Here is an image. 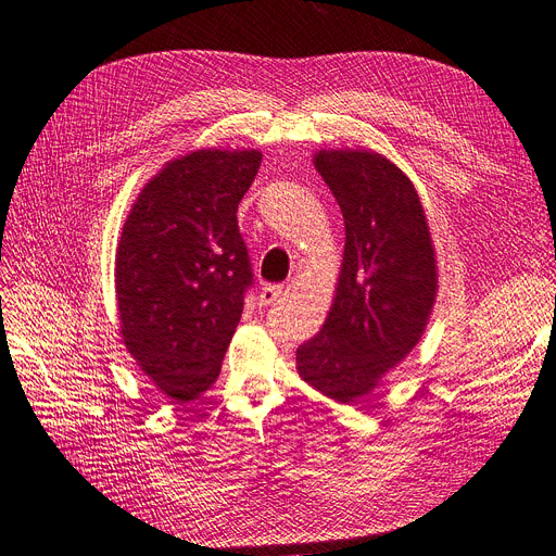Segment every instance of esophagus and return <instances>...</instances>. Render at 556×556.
Wrapping results in <instances>:
<instances>
[{
    "label": "esophagus",
    "mask_w": 556,
    "mask_h": 556,
    "mask_svg": "<svg viewBox=\"0 0 556 556\" xmlns=\"http://www.w3.org/2000/svg\"><path fill=\"white\" fill-rule=\"evenodd\" d=\"M280 294H282V285H266V287H262L257 301H260V305H271Z\"/></svg>",
    "instance_id": "esophagus-1"
}]
</instances>
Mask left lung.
<instances>
[{"label":"left lung","mask_w":556,"mask_h":556,"mask_svg":"<svg viewBox=\"0 0 556 556\" xmlns=\"http://www.w3.org/2000/svg\"><path fill=\"white\" fill-rule=\"evenodd\" d=\"M315 166L344 216V260L324 328L296 349V369L351 404L419 342L438 290L435 255L413 182L383 154L319 150Z\"/></svg>","instance_id":"1"}]
</instances>
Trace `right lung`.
Returning a JSON list of instances; mask_svg holds the SVG:
<instances>
[{"label": "right lung", "instance_id": "1", "mask_svg": "<svg viewBox=\"0 0 556 556\" xmlns=\"http://www.w3.org/2000/svg\"><path fill=\"white\" fill-rule=\"evenodd\" d=\"M257 150H195L168 162L139 193L116 251L127 351L175 404L201 396L220 371L253 285L237 207Z\"/></svg>", "mask_w": 556, "mask_h": 556}]
</instances>
